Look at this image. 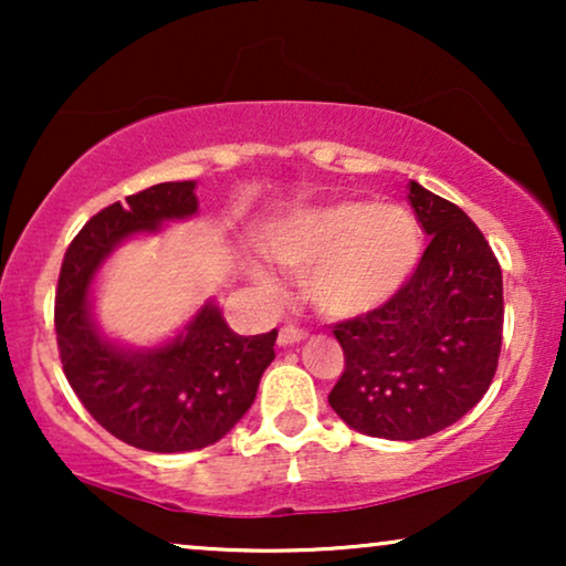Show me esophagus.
Masks as SVG:
<instances>
[{"mask_svg": "<svg viewBox=\"0 0 566 566\" xmlns=\"http://www.w3.org/2000/svg\"><path fill=\"white\" fill-rule=\"evenodd\" d=\"M306 337L304 329L298 327H283L281 335H277V345L285 347V345H293V343H301V339Z\"/></svg>", "mask_w": 566, "mask_h": 566, "instance_id": "34e87169", "label": "esophagus"}]
</instances>
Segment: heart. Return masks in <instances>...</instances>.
Wrapping results in <instances>:
<instances>
[{"mask_svg":"<svg viewBox=\"0 0 566 566\" xmlns=\"http://www.w3.org/2000/svg\"><path fill=\"white\" fill-rule=\"evenodd\" d=\"M262 250L291 273H306L304 293L316 312L347 319L405 289L420 262L422 234L407 208L339 200L289 216L268 231ZM254 277L270 285L268 275Z\"/></svg>","mask_w":566,"mask_h":566,"instance_id":"1","label":"heart"}]
</instances>
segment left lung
I'll list each match as a JSON object with an SVG mask.
<instances>
[{
    "label": "left lung",
    "mask_w": 566,
    "mask_h": 566,
    "mask_svg": "<svg viewBox=\"0 0 566 566\" xmlns=\"http://www.w3.org/2000/svg\"><path fill=\"white\" fill-rule=\"evenodd\" d=\"M430 237L397 296L335 324L345 370L329 407L370 438L420 440L479 405L502 345V270L476 223L451 200L409 182Z\"/></svg>",
    "instance_id": "1"
}]
</instances>
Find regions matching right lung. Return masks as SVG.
<instances>
[{"label":"right lung","instance_id":"1","mask_svg":"<svg viewBox=\"0 0 566 566\" xmlns=\"http://www.w3.org/2000/svg\"><path fill=\"white\" fill-rule=\"evenodd\" d=\"M196 213L192 180L151 185L92 216L61 262L53 322L66 381L111 436L142 451L182 453L221 440L275 358L277 329L237 335L213 301L159 347L130 350L99 335L90 301L99 265L128 237Z\"/></svg>","mask_w":566,"mask_h":566}]
</instances>
